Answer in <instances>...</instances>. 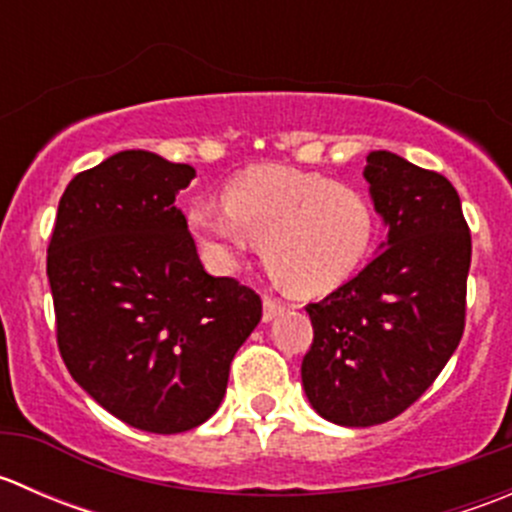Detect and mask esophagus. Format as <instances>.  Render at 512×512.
Wrapping results in <instances>:
<instances>
[{
  "label": "esophagus",
  "instance_id": "34e87169",
  "mask_svg": "<svg viewBox=\"0 0 512 512\" xmlns=\"http://www.w3.org/2000/svg\"><path fill=\"white\" fill-rule=\"evenodd\" d=\"M287 309L285 302H280V299H265V309H262V322H272L275 317H280L282 312Z\"/></svg>",
  "mask_w": 512,
  "mask_h": 512
}]
</instances>
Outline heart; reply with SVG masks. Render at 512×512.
<instances>
[{
  "label": "heart",
  "mask_w": 512,
  "mask_h": 512,
  "mask_svg": "<svg viewBox=\"0 0 512 512\" xmlns=\"http://www.w3.org/2000/svg\"><path fill=\"white\" fill-rule=\"evenodd\" d=\"M185 223L220 265L232 267L260 242L277 285L292 294H324L364 265L379 213L369 195L329 175L267 165L235 175L223 205H193Z\"/></svg>",
  "instance_id": "obj_1"
}]
</instances>
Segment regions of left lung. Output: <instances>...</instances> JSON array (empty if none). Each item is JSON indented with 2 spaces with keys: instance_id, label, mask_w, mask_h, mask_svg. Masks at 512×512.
I'll use <instances>...</instances> for the list:
<instances>
[{
  "instance_id": "obj_1",
  "label": "left lung",
  "mask_w": 512,
  "mask_h": 512,
  "mask_svg": "<svg viewBox=\"0 0 512 512\" xmlns=\"http://www.w3.org/2000/svg\"><path fill=\"white\" fill-rule=\"evenodd\" d=\"M364 178L389 235L354 280L307 304L302 359L312 409L349 428L391 421L436 381L463 337L471 267L461 198L441 173L371 151Z\"/></svg>"
}]
</instances>
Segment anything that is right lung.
I'll return each mask as SVG.
<instances>
[{
	"label": "right lung",
	"instance_id": "right-lung-1",
	"mask_svg": "<svg viewBox=\"0 0 512 512\" xmlns=\"http://www.w3.org/2000/svg\"><path fill=\"white\" fill-rule=\"evenodd\" d=\"M193 165L121 151L66 185L46 275L56 339L76 384L148 433H183L218 411L262 302L200 262L175 195Z\"/></svg>",
	"mask_w": 512,
	"mask_h": 512
}]
</instances>
